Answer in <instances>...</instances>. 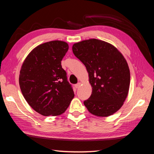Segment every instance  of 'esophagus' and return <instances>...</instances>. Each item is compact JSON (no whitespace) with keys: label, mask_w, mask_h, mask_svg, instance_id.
<instances>
[{"label":"esophagus","mask_w":154,"mask_h":154,"mask_svg":"<svg viewBox=\"0 0 154 154\" xmlns=\"http://www.w3.org/2000/svg\"><path fill=\"white\" fill-rule=\"evenodd\" d=\"M80 85H81V83H77V84H75V88H79V87L80 86Z\"/></svg>","instance_id":"1"}]
</instances>
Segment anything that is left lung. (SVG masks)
Segmentation results:
<instances>
[{"label":"left lung","mask_w":154,"mask_h":154,"mask_svg":"<svg viewBox=\"0 0 154 154\" xmlns=\"http://www.w3.org/2000/svg\"><path fill=\"white\" fill-rule=\"evenodd\" d=\"M72 52L84 64L92 87L90 97L83 103L97 116L118 111L127 96L130 71L123 56L112 44L90 39L74 44Z\"/></svg>","instance_id":"8db88e82"}]
</instances>
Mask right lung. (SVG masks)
I'll return each instance as SVG.
<instances>
[{
  "instance_id": "right-lung-1",
  "label": "right lung",
  "mask_w": 154,
  "mask_h": 154,
  "mask_svg": "<svg viewBox=\"0 0 154 154\" xmlns=\"http://www.w3.org/2000/svg\"><path fill=\"white\" fill-rule=\"evenodd\" d=\"M68 50L65 42H48L33 49L22 65L19 79L22 94L31 107L43 116L63 114L74 97L61 66Z\"/></svg>"
}]
</instances>
